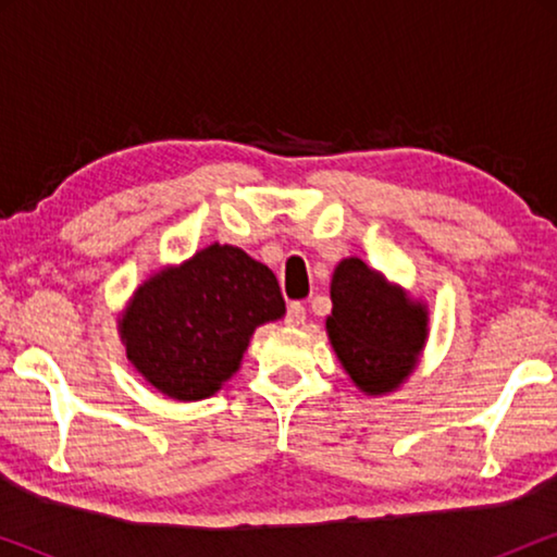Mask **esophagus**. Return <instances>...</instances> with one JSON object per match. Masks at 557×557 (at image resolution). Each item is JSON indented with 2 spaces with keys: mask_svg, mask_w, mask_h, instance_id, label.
Returning a JSON list of instances; mask_svg holds the SVG:
<instances>
[{
  "mask_svg": "<svg viewBox=\"0 0 557 557\" xmlns=\"http://www.w3.org/2000/svg\"><path fill=\"white\" fill-rule=\"evenodd\" d=\"M307 319V307L301 301H292L286 309V324L288 326H299Z\"/></svg>",
  "mask_w": 557,
  "mask_h": 557,
  "instance_id": "1",
  "label": "esophagus"
}]
</instances>
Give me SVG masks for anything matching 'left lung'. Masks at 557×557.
Listing matches in <instances>:
<instances>
[{
  "mask_svg": "<svg viewBox=\"0 0 557 557\" xmlns=\"http://www.w3.org/2000/svg\"><path fill=\"white\" fill-rule=\"evenodd\" d=\"M326 337L364 395L398 391L429 342V304L413 299L362 258H342L330 284Z\"/></svg>",
  "mask_w": 557,
  "mask_h": 557,
  "instance_id": "left-lung-1",
  "label": "left lung"
}]
</instances>
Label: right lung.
Wrapping results in <instances>:
<instances>
[{
    "label": "right lung",
    "mask_w": 557,
    "mask_h": 557,
    "mask_svg": "<svg viewBox=\"0 0 557 557\" xmlns=\"http://www.w3.org/2000/svg\"><path fill=\"white\" fill-rule=\"evenodd\" d=\"M284 314L269 265L212 243L141 281L116 324L134 370L166 398L193 403L215 395L240 370L258 326Z\"/></svg>",
    "instance_id": "right-lung-1"
}]
</instances>
